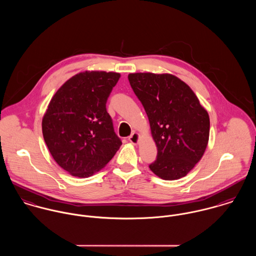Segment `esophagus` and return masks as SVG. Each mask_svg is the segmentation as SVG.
I'll list each match as a JSON object with an SVG mask.
<instances>
[{
    "mask_svg": "<svg viewBox=\"0 0 256 256\" xmlns=\"http://www.w3.org/2000/svg\"><path fill=\"white\" fill-rule=\"evenodd\" d=\"M128 140H129V142H130V143H132V144L136 145V144L138 143V141H139V134H138V133H136V132L132 133V134L129 136Z\"/></svg>",
    "mask_w": 256,
    "mask_h": 256,
    "instance_id": "34e87169",
    "label": "esophagus"
}]
</instances>
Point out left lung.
Segmentation results:
<instances>
[{
    "label": "left lung",
    "instance_id": "left-lung-1",
    "mask_svg": "<svg viewBox=\"0 0 256 256\" xmlns=\"http://www.w3.org/2000/svg\"><path fill=\"white\" fill-rule=\"evenodd\" d=\"M146 111L156 160L148 168L164 180L185 176L201 160L209 140L210 119L193 90L170 74H129Z\"/></svg>",
    "mask_w": 256,
    "mask_h": 256
}]
</instances>
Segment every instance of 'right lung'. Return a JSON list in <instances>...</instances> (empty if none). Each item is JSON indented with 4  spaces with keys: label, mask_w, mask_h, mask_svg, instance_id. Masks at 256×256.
<instances>
[{
    "label": "right lung",
    "mask_w": 256,
    "mask_h": 256,
    "mask_svg": "<svg viewBox=\"0 0 256 256\" xmlns=\"http://www.w3.org/2000/svg\"><path fill=\"white\" fill-rule=\"evenodd\" d=\"M120 74H76L52 98L42 119L43 138L55 162L70 174L88 178L122 145L106 110Z\"/></svg>",
    "instance_id": "1"
}]
</instances>
